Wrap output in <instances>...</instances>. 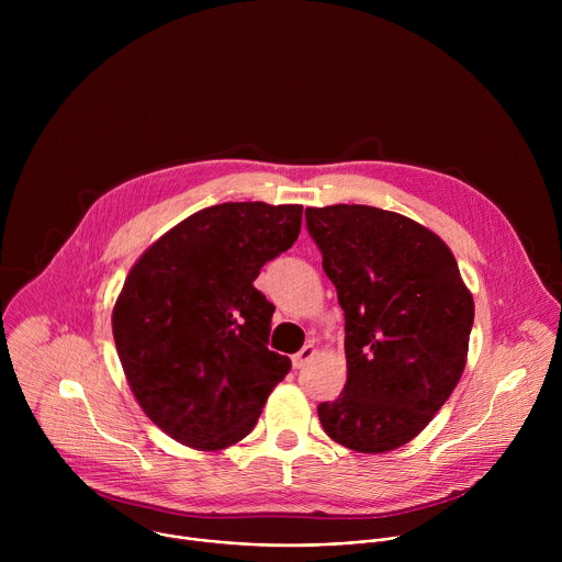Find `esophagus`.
Returning a JSON list of instances; mask_svg holds the SVG:
<instances>
[{
	"mask_svg": "<svg viewBox=\"0 0 562 562\" xmlns=\"http://www.w3.org/2000/svg\"><path fill=\"white\" fill-rule=\"evenodd\" d=\"M315 353H317V349H315V345H304L295 356H293V367L295 369H302L306 362H311L313 358H315Z\"/></svg>",
	"mask_w": 562,
	"mask_h": 562,
	"instance_id": "34e87169",
	"label": "esophagus"
}]
</instances>
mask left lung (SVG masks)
<instances>
[{
  "instance_id": "1",
  "label": "left lung",
  "mask_w": 562,
  "mask_h": 562,
  "mask_svg": "<svg viewBox=\"0 0 562 562\" xmlns=\"http://www.w3.org/2000/svg\"><path fill=\"white\" fill-rule=\"evenodd\" d=\"M323 269L345 311L347 382L317 407L331 440L384 453L414 440L456 389L473 297L445 239L364 204L306 209Z\"/></svg>"
}]
</instances>
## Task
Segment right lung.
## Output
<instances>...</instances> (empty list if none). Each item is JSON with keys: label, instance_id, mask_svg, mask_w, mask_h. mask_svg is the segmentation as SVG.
<instances>
[{"label": "right lung", "instance_id": "add662e5", "mask_svg": "<svg viewBox=\"0 0 562 562\" xmlns=\"http://www.w3.org/2000/svg\"><path fill=\"white\" fill-rule=\"evenodd\" d=\"M300 204L202 209L131 267L113 338L142 412L173 440L220 451L256 427L291 360L267 347L276 306L254 286L293 247Z\"/></svg>", "mask_w": 562, "mask_h": 562}]
</instances>
